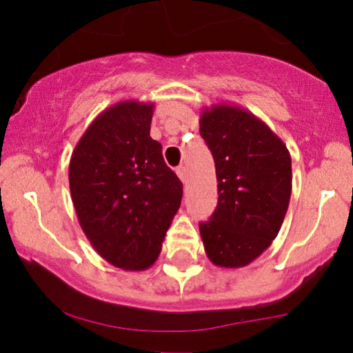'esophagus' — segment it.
<instances>
[{
	"label": "esophagus",
	"mask_w": 353,
	"mask_h": 353,
	"mask_svg": "<svg viewBox=\"0 0 353 353\" xmlns=\"http://www.w3.org/2000/svg\"><path fill=\"white\" fill-rule=\"evenodd\" d=\"M176 172H177V176H179V179H181L182 182L189 181V171H187L185 166H179V168L176 169Z\"/></svg>",
	"instance_id": "obj_1"
}]
</instances>
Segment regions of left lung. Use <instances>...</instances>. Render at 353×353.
Segmentation results:
<instances>
[{"mask_svg":"<svg viewBox=\"0 0 353 353\" xmlns=\"http://www.w3.org/2000/svg\"><path fill=\"white\" fill-rule=\"evenodd\" d=\"M211 150L218 206L200 223L206 256L216 266L242 268L278 236L292 192V159L283 140L241 106L213 105L200 116Z\"/></svg>","mask_w":353,"mask_h":353,"instance_id":"1","label":"left lung"}]
</instances>
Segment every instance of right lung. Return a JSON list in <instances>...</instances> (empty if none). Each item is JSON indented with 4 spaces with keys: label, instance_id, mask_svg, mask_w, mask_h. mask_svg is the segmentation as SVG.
<instances>
[{
    "label": "right lung",
    "instance_id": "right-lung-1",
    "mask_svg": "<svg viewBox=\"0 0 353 353\" xmlns=\"http://www.w3.org/2000/svg\"><path fill=\"white\" fill-rule=\"evenodd\" d=\"M153 103H116L75 145L69 187L79 224L112 266L143 271L157 261L182 200V182L150 137Z\"/></svg>",
    "mask_w": 353,
    "mask_h": 353
}]
</instances>
